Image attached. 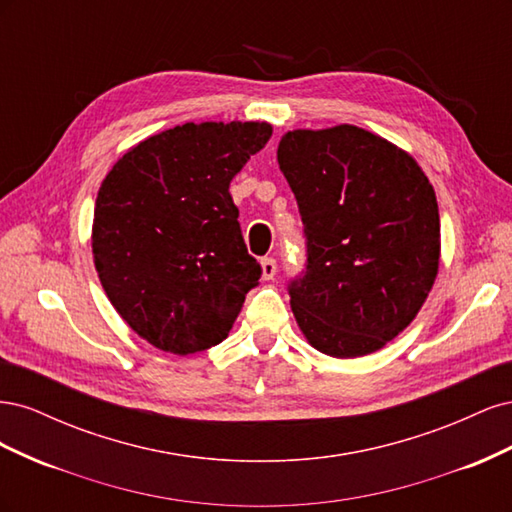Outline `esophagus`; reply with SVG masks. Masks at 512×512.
<instances>
[{
  "label": "esophagus",
  "instance_id": "esophagus-1",
  "mask_svg": "<svg viewBox=\"0 0 512 512\" xmlns=\"http://www.w3.org/2000/svg\"><path fill=\"white\" fill-rule=\"evenodd\" d=\"M260 271H262V277H265V280H273L275 273H277L275 258H262L260 260Z\"/></svg>",
  "mask_w": 512,
  "mask_h": 512
}]
</instances>
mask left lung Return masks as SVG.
Segmentation results:
<instances>
[{"label":"left lung","mask_w":512,"mask_h":512,"mask_svg":"<svg viewBox=\"0 0 512 512\" xmlns=\"http://www.w3.org/2000/svg\"><path fill=\"white\" fill-rule=\"evenodd\" d=\"M277 164L305 224L307 271L290 307L307 344L335 359L384 348L438 277L431 181L406 149L350 123L286 132Z\"/></svg>","instance_id":"1"}]
</instances>
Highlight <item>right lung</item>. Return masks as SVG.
<instances>
[{
  "mask_svg": "<svg viewBox=\"0 0 512 512\" xmlns=\"http://www.w3.org/2000/svg\"><path fill=\"white\" fill-rule=\"evenodd\" d=\"M271 134L267 121H188L130 147L106 173L94 265L117 314L158 350L218 346L258 284L228 188Z\"/></svg>",
  "mask_w": 512,
  "mask_h": 512,
  "instance_id": "right-lung-1",
  "label": "right lung"
}]
</instances>
